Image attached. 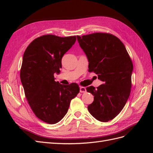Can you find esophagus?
<instances>
[{"label":"esophagus","mask_w":153,"mask_h":153,"mask_svg":"<svg viewBox=\"0 0 153 153\" xmlns=\"http://www.w3.org/2000/svg\"><path fill=\"white\" fill-rule=\"evenodd\" d=\"M80 92H81V93H84V92H86V88L84 87L80 86Z\"/></svg>","instance_id":"obj_1"}]
</instances>
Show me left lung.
<instances>
[{
	"instance_id": "8db88e82",
	"label": "left lung",
	"mask_w": 153,
	"mask_h": 153,
	"mask_svg": "<svg viewBox=\"0 0 153 153\" xmlns=\"http://www.w3.org/2000/svg\"><path fill=\"white\" fill-rule=\"evenodd\" d=\"M77 40L89 61V72L103 82L96 89L87 87L94 96L88 110L98 121L108 122L121 112L130 94L131 58L122 41L112 34L97 32L77 36Z\"/></svg>"
}]
</instances>
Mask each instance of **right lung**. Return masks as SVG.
Segmentation results:
<instances>
[{
  "label": "right lung",
  "mask_w": 153,
  "mask_h": 153,
  "mask_svg": "<svg viewBox=\"0 0 153 153\" xmlns=\"http://www.w3.org/2000/svg\"><path fill=\"white\" fill-rule=\"evenodd\" d=\"M76 40V36L44 35L32 41L23 56L20 80L26 98L36 117L50 124L65 116L80 91L75 83L62 85L53 75L61 71L63 55Z\"/></svg>",
  "instance_id": "right-lung-1"
}]
</instances>
